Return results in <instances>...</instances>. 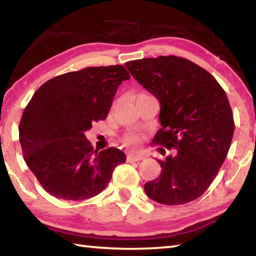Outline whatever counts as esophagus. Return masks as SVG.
Wrapping results in <instances>:
<instances>
[{
  "mask_svg": "<svg viewBox=\"0 0 256 256\" xmlns=\"http://www.w3.org/2000/svg\"><path fill=\"white\" fill-rule=\"evenodd\" d=\"M128 158L132 160V162H140L144 158V156L142 154H138V152H131L128 156Z\"/></svg>",
  "mask_w": 256,
  "mask_h": 256,
  "instance_id": "obj_1",
  "label": "esophagus"
}]
</instances>
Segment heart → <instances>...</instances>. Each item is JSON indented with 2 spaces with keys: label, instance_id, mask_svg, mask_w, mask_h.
Here are the masks:
<instances>
[{
  "label": "heart",
  "instance_id": "obj_1",
  "mask_svg": "<svg viewBox=\"0 0 256 256\" xmlns=\"http://www.w3.org/2000/svg\"><path fill=\"white\" fill-rule=\"evenodd\" d=\"M123 141L125 142L126 144H130V146H136L140 144V136H138V134H134V133H130V134H126L123 138Z\"/></svg>",
  "mask_w": 256,
  "mask_h": 256
}]
</instances>
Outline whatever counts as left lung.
Here are the masks:
<instances>
[{"instance_id": "left-lung-1", "label": "left lung", "mask_w": 256, "mask_h": 256, "mask_svg": "<svg viewBox=\"0 0 256 256\" xmlns=\"http://www.w3.org/2000/svg\"><path fill=\"white\" fill-rule=\"evenodd\" d=\"M125 66L160 102L162 128L154 142L176 149L158 160L162 174L144 184L146 194L166 206L196 200L214 182L230 148L235 123L226 92L204 68L174 55Z\"/></svg>"}]
</instances>
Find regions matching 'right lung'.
<instances>
[{
    "mask_svg": "<svg viewBox=\"0 0 256 256\" xmlns=\"http://www.w3.org/2000/svg\"><path fill=\"white\" fill-rule=\"evenodd\" d=\"M131 76L122 66L68 72L40 86L19 125L24 162L47 193L79 201L97 196L125 162L122 150L98 151L84 132L110 110L118 86Z\"/></svg>",
    "mask_w": 256,
    "mask_h": 256,
    "instance_id": "add662e5",
    "label": "right lung"
}]
</instances>
